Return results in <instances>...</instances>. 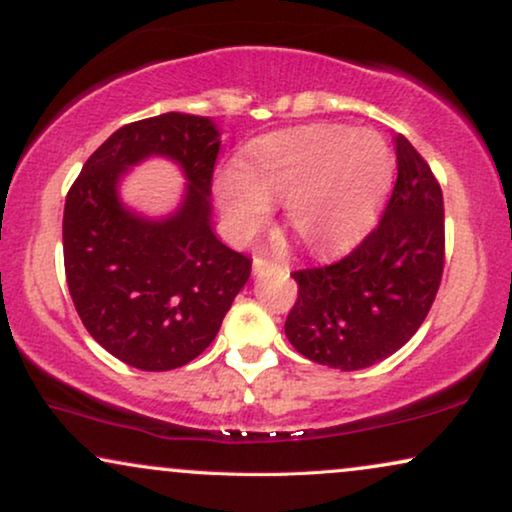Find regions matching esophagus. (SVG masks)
I'll list each match as a JSON object with an SVG mask.
<instances>
[{
    "instance_id": "34e87169",
    "label": "esophagus",
    "mask_w": 512,
    "mask_h": 512,
    "mask_svg": "<svg viewBox=\"0 0 512 512\" xmlns=\"http://www.w3.org/2000/svg\"><path fill=\"white\" fill-rule=\"evenodd\" d=\"M252 267H255V274H264V271H269V269H283V264L271 262L269 257H255V260H252Z\"/></svg>"
}]
</instances>
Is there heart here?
<instances>
[{
	"label": "heart",
	"instance_id": "b5f03b06",
	"mask_svg": "<svg viewBox=\"0 0 512 512\" xmlns=\"http://www.w3.org/2000/svg\"><path fill=\"white\" fill-rule=\"evenodd\" d=\"M393 154L379 133L344 124H309L250 142L241 173L224 170L215 189L243 234L267 220L283 196L297 236L316 250L351 245L370 229L391 187Z\"/></svg>",
	"mask_w": 512,
	"mask_h": 512
}]
</instances>
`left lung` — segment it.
Masks as SVG:
<instances>
[{
	"instance_id": "1",
	"label": "left lung",
	"mask_w": 512,
	"mask_h": 512,
	"mask_svg": "<svg viewBox=\"0 0 512 512\" xmlns=\"http://www.w3.org/2000/svg\"><path fill=\"white\" fill-rule=\"evenodd\" d=\"M398 177L377 227L342 260L299 269L285 337L304 358L353 372L414 337L445 269V203L438 177L405 135H395Z\"/></svg>"
}]
</instances>
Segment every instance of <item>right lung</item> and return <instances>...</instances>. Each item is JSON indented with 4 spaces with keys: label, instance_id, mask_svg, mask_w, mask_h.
Segmentation results:
<instances>
[{
    "label": "right lung",
    "instance_id": "1",
    "mask_svg": "<svg viewBox=\"0 0 512 512\" xmlns=\"http://www.w3.org/2000/svg\"><path fill=\"white\" fill-rule=\"evenodd\" d=\"M220 138L206 117L168 112L112 133L81 168L65 199V278L81 323L102 349L145 372H166L201 356L252 260L217 241L210 192ZM152 153L188 175V196L168 221L152 223L120 206L123 170Z\"/></svg>",
    "mask_w": 512,
    "mask_h": 512
}]
</instances>
